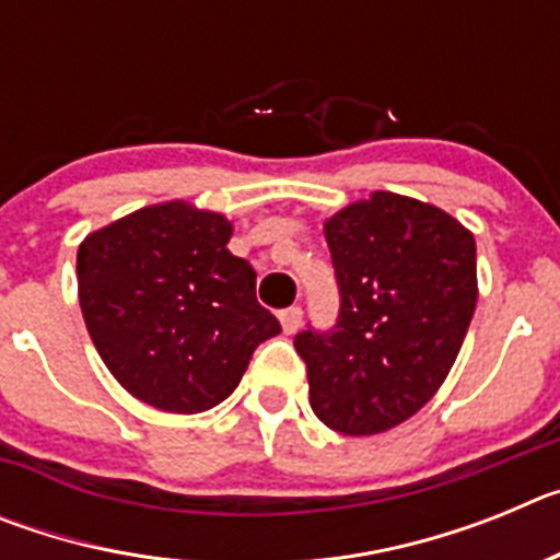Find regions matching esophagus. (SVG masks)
Masks as SVG:
<instances>
[{
	"mask_svg": "<svg viewBox=\"0 0 560 560\" xmlns=\"http://www.w3.org/2000/svg\"><path fill=\"white\" fill-rule=\"evenodd\" d=\"M280 323H283L285 334H296L300 325H303V308H300V305H291V308L280 311Z\"/></svg>",
	"mask_w": 560,
	"mask_h": 560,
	"instance_id": "esophagus-1",
	"label": "esophagus"
}]
</instances>
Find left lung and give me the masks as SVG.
Segmentation results:
<instances>
[{
  "label": "left lung",
  "instance_id": "8db88e82",
  "mask_svg": "<svg viewBox=\"0 0 560 560\" xmlns=\"http://www.w3.org/2000/svg\"><path fill=\"white\" fill-rule=\"evenodd\" d=\"M339 285L330 330H300L311 409L341 434H378L427 407L477 308L474 235L434 205L375 190L325 221Z\"/></svg>",
  "mask_w": 560,
  "mask_h": 560
}]
</instances>
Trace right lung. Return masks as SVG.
I'll use <instances>...</instances> for the list:
<instances>
[{"instance_id":"right-lung-1","label":"right lung","mask_w":560,"mask_h":560,"mask_svg":"<svg viewBox=\"0 0 560 560\" xmlns=\"http://www.w3.org/2000/svg\"><path fill=\"white\" fill-rule=\"evenodd\" d=\"M232 224L187 201L142 207L86 235L78 296L97 353L148 407L192 415L230 398L260 341L280 334L257 303Z\"/></svg>"}]
</instances>
